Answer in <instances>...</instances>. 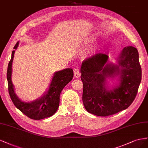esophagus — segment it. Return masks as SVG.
I'll use <instances>...</instances> for the list:
<instances>
[{"label":"esophagus","mask_w":148,"mask_h":148,"mask_svg":"<svg viewBox=\"0 0 148 148\" xmlns=\"http://www.w3.org/2000/svg\"><path fill=\"white\" fill-rule=\"evenodd\" d=\"M74 77L75 78H79L80 77V73L79 71V69L78 67H76L74 70Z\"/></svg>","instance_id":"obj_1"}]
</instances>
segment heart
Returning a JSON list of instances; mask_svg holds the SVG:
<instances>
[{
	"instance_id": "b5f03b06",
	"label": "heart",
	"mask_w": 148,
	"mask_h": 148,
	"mask_svg": "<svg viewBox=\"0 0 148 148\" xmlns=\"http://www.w3.org/2000/svg\"><path fill=\"white\" fill-rule=\"evenodd\" d=\"M97 38L94 37V36H90L89 37H88L87 40H85V43L86 45H91L93 43H94L95 41H96Z\"/></svg>"
}]
</instances>
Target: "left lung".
Listing matches in <instances>:
<instances>
[{
	"instance_id": "8db88e82",
	"label": "left lung",
	"mask_w": 148,
	"mask_h": 148,
	"mask_svg": "<svg viewBox=\"0 0 148 148\" xmlns=\"http://www.w3.org/2000/svg\"><path fill=\"white\" fill-rule=\"evenodd\" d=\"M108 58L99 53L84 60L80 68L84 106L89 113L101 117L129 106L141 80L139 54L134 47H124L116 58L117 64L107 63ZM117 77L118 82L109 86L108 79Z\"/></svg>"
}]
</instances>
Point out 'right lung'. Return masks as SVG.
Returning <instances> with one entry per match:
<instances>
[{
  "instance_id": "1",
  "label": "right lung",
  "mask_w": 148,
  "mask_h": 148,
  "mask_svg": "<svg viewBox=\"0 0 148 148\" xmlns=\"http://www.w3.org/2000/svg\"><path fill=\"white\" fill-rule=\"evenodd\" d=\"M19 45L18 42L12 51L11 60L7 69V78L8 81V92L12 102L19 110L26 116L34 120L49 117L58 110L60 104V96L62 90L70 81L73 80V70L66 68L56 71L52 77L49 89L43 96L30 102H25L18 98L15 92V87L12 81V63L15 50Z\"/></svg>"
}]
</instances>
